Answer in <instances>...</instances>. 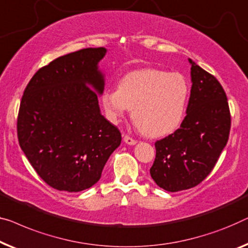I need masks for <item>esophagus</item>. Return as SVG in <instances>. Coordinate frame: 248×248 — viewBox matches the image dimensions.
Here are the masks:
<instances>
[{
	"label": "esophagus",
	"instance_id": "obj_1",
	"mask_svg": "<svg viewBox=\"0 0 248 248\" xmlns=\"http://www.w3.org/2000/svg\"><path fill=\"white\" fill-rule=\"evenodd\" d=\"M124 142L126 143V144H128V145H135L136 144V140L132 139L131 136H128V135H125L124 136Z\"/></svg>",
	"mask_w": 248,
	"mask_h": 248
}]
</instances>
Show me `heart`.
Here are the masks:
<instances>
[{
  "label": "heart",
  "mask_w": 248,
  "mask_h": 248,
  "mask_svg": "<svg viewBox=\"0 0 248 248\" xmlns=\"http://www.w3.org/2000/svg\"><path fill=\"white\" fill-rule=\"evenodd\" d=\"M189 99V85L182 75L159 69L128 73L117 84V91H105L100 97L104 113L118 124L128 109L143 134L162 138L181 124Z\"/></svg>",
  "instance_id": "b5f03b06"
}]
</instances>
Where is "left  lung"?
Wrapping results in <instances>:
<instances>
[{
    "label": "left lung",
    "instance_id": "obj_1",
    "mask_svg": "<svg viewBox=\"0 0 248 248\" xmlns=\"http://www.w3.org/2000/svg\"><path fill=\"white\" fill-rule=\"evenodd\" d=\"M186 115L180 127L155 142V160L150 174L167 191L177 192L199 185L213 170L231 131L227 96L213 75L195 62Z\"/></svg>",
    "mask_w": 248,
    "mask_h": 248
}]
</instances>
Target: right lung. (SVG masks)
<instances>
[{
	"instance_id": "right-lung-1",
	"label": "right lung",
	"mask_w": 248,
	"mask_h": 248,
	"mask_svg": "<svg viewBox=\"0 0 248 248\" xmlns=\"http://www.w3.org/2000/svg\"><path fill=\"white\" fill-rule=\"evenodd\" d=\"M106 51L86 48L55 59L34 74L21 99L19 144L39 177L60 191L94 186L121 144V132L98 105Z\"/></svg>"
}]
</instances>
